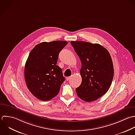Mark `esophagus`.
Returning <instances> with one entry per match:
<instances>
[{
    "instance_id": "obj_1",
    "label": "esophagus",
    "mask_w": 135,
    "mask_h": 135,
    "mask_svg": "<svg viewBox=\"0 0 135 135\" xmlns=\"http://www.w3.org/2000/svg\"><path fill=\"white\" fill-rule=\"evenodd\" d=\"M70 78H71V77H70V76L67 77H66V80H69L70 79Z\"/></svg>"
}]
</instances>
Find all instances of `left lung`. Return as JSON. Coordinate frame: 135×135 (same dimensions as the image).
<instances>
[{"label": "left lung", "instance_id": "8db88e82", "mask_svg": "<svg viewBox=\"0 0 135 135\" xmlns=\"http://www.w3.org/2000/svg\"><path fill=\"white\" fill-rule=\"evenodd\" d=\"M71 45L81 62V85L76 89L77 96L90 102L109 90L114 77L113 61L108 51L98 44L71 41Z\"/></svg>", "mask_w": 135, "mask_h": 135}]
</instances>
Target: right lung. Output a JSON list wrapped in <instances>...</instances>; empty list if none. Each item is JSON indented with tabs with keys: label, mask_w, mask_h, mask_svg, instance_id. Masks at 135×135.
<instances>
[{
	"label": "right lung",
	"mask_w": 135,
	"mask_h": 135,
	"mask_svg": "<svg viewBox=\"0 0 135 135\" xmlns=\"http://www.w3.org/2000/svg\"><path fill=\"white\" fill-rule=\"evenodd\" d=\"M65 41L42 42L30 51L25 66L27 87L38 99L48 101L57 96L65 81L61 68L57 65Z\"/></svg>",
	"instance_id": "right-lung-1"
}]
</instances>
